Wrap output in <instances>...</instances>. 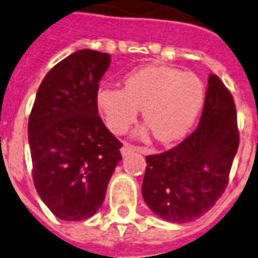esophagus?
Masks as SVG:
<instances>
[{"mask_svg":"<svg viewBox=\"0 0 258 258\" xmlns=\"http://www.w3.org/2000/svg\"><path fill=\"white\" fill-rule=\"evenodd\" d=\"M132 152H144V149L141 147H135V145H131V144H123L122 148H121V153L122 156H126Z\"/></svg>","mask_w":258,"mask_h":258,"instance_id":"1","label":"esophagus"}]
</instances>
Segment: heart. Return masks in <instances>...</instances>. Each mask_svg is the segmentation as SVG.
<instances>
[{
    "label": "heart",
    "mask_w": 258,
    "mask_h": 258,
    "mask_svg": "<svg viewBox=\"0 0 258 258\" xmlns=\"http://www.w3.org/2000/svg\"><path fill=\"white\" fill-rule=\"evenodd\" d=\"M205 101V86L191 73L167 66H148L132 71L123 89L102 86L97 103L111 132L121 135L135 122L143 107V118L155 139L171 143L185 135Z\"/></svg>",
    "instance_id": "heart-1"
}]
</instances>
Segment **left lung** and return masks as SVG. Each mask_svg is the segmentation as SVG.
<instances>
[{
  "instance_id": "obj_1",
  "label": "left lung",
  "mask_w": 258,
  "mask_h": 258,
  "mask_svg": "<svg viewBox=\"0 0 258 258\" xmlns=\"http://www.w3.org/2000/svg\"><path fill=\"white\" fill-rule=\"evenodd\" d=\"M234 99L211 74L201 121L176 147L145 157L143 198L155 214L169 222H189L222 197L238 149Z\"/></svg>"
}]
</instances>
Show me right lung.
Wrapping results in <instances>:
<instances>
[{
  "instance_id": "1",
  "label": "right lung",
  "mask_w": 258,
  "mask_h": 258,
  "mask_svg": "<svg viewBox=\"0 0 258 258\" xmlns=\"http://www.w3.org/2000/svg\"><path fill=\"white\" fill-rule=\"evenodd\" d=\"M110 55L81 49L41 82L28 121L36 191L57 218L82 221L97 213L122 144L98 115L99 81Z\"/></svg>"
}]
</instances>
